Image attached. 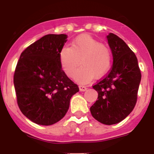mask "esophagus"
<instances>
[{"mask_svg": "<svg viewBox=\"0 0 154 154\" xmlns=\"http://www.w3.org/2000/svg\"><path fill=\"white\" fill-rule=\"evenodd\" d=\"M79 88H80V91H85L87 89V87L83 86V85H80V86H79Z\"/></svg>", "mask_w": 154, "mask_h": 154, "instance_id": "obj_1", "label": "esophagus"}]
</instances>
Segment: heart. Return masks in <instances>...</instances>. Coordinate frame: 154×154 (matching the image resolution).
Listing matches in <instances>:
<instances>
[{
  "label": "heart",
  "instance_id": "b5f03b06",
  "mask_svg": "<svg viewBox=\"0 0 154 154\" xmlns=\"http://www.w3.org/2000/svg\"><path fill=\"white\" fill-rule=\"evenodd\" d=\"M60 65L69 77H74L80 64L81 68L75 79L82 83H88L95 76L103 77L109 71L112 63L111 49L106 45L88 34L76 37L71 47H63L59 54Z\"/></svg>",
  "mask_w": 154,
  "mask_h": 154
}]
</instances>
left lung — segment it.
I'll use <instances>...</instances> for the list:
<instances>
[{
  "label": "left lung",
  "mask_w": 154,
  "mask_h": 154,
  "mask_svg": "<svg viewBox=\"0 0 154 154\" xmlns=\"http://www.w3.org/2000/svg\"><path fill=\"white\" fill-rule=\"evenodd\" d=\"M113 56L112 67L93 86L98 100L90 107L91 116L102 124L119 123L134 109L142 74L136 56L118 35H107Z\"/></svg>",
  "instance_id": "8db88e82"
}]
</instances>
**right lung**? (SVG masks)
<instances>
[{
  "label": "right lung",
  "instance_id": "obj_1",
  "mask_svg": "<svg viewBox=\"0 0 154 154\" xmlns=\"http://www.w3.org/2000/svg\"><path fill=\"white\" fill-rule=\"evenodd\" d=\"M66 34H48L22 53L14 73L17 103L32 122L51 125L68 112L70 99L79 87L62 69L59 54L67 41Z\"/></svg>",
  "mask_w": 154,
  "mask_h": 154
}]
</instances>
